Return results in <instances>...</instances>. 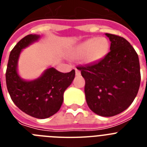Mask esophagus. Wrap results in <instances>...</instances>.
<instances>
[{
  "instance_id": "1",
  "label": "esophagus",
  "mask_w": 147,
  "mask_h": 147,
  "mask_svg": "<svg viewBox=\"0 0 147 147\" xmlns=\"http://www.w3.org/2000/svg\"><path fill=\"white\" fill-rule=\"evenodd\" d=\"M75 71H76V76H80L81 75V72H80V71H79L78 69H75Z\"/></svg>"
}]
</instances>
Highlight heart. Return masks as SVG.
Here are the masks:
<instances>
[{"label":"heart","mask_w":147,"mask_h":147,"mask_svg":"<svg viewBox=\"0 0 147 147\" xmlns=\"http://www.w3.org/2000/svg\"><path fill=\"white\" fill-rule=\"evenodd\" d=\"M110 49V42L105 37H93L78 45L74 50L73 57L84 58L87 63H95L102 60Z\"/></svg>","instance_id":"1"}]
</instances>
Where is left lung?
Returning <instances> with one entry per match:
<instances>
[{
  "instance_id": "1",
  "label": "left lung",
  "mask_w": 147,
  "mask_h": 147,
  "mask_svg": "<svg viewBox=\"0 0 147 147\" xmlns=\"http://www.w3.org/2000/svg\"><path fill=\"white\" fill-rule=\"evenodd\" d=\"M110 51L102 60L80 66L85 80L86 102L97 115L110 117L121 113L134 101L141 83L138 56L124 37L105 34Z\"/></svg>"
}]
</instances>
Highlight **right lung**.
<instances>
[{
  "instance_id": "add662e5",
  "label": "right lung",
  "mask_w": 147,
  "mask_h": 147,
  "mask_svg": "<svg viewBox=\"0 0 147 147\" xmlns=\"http://www.w3.org/2000/svg\"><path fill=\"white\" fill-rule=\"evenodd\" d=\"M38 38V35L28 34L13 48L8 61L6 82L10 97L17 107L32 117L42 119L50 117L60 109L63 93L74 79L75 71L64 74L50 67L37 80H22L17 72L19 56L22 49Z\"/></svg>"
}]
</instances>
